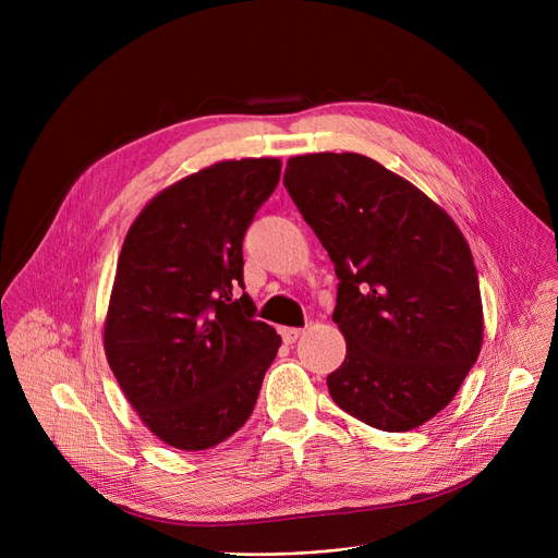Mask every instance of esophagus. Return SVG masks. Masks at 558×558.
I'll return each mask as SVG.
<instances>
[{
  "label": "esophagus",
  "mask_w": 558,
  "mask_h": 558,
  "mask_svg": "<svg viewBox=\"0 0 558 558\" xmlns=\"http://www.w3.org/2000/svg\"><path fill=\"white\" fill-rule=\"evenodd\" d=\"M303 335L301 328H280V337L284 343H294Z\"/></svg>",
  "instance_id": "esophagus-1"
}]
</instances>
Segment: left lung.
<instances>
[{
  "mask_svg": "<svg viewBox=\"0 0 558 558\" xmlns=\"http://www.w3.org/2000/svg\"><path fill=\"white\" fill-rule=\"evenodd\" d=\"M335 262L345 360L328 391L345 414L414 429L477 362L480 278L461 230L421 190L360 154L289 158L282 179Z\"/></svg>",
  "mask_w": 558,
  "mask_h": 558,
  "instance_id": "1",
  "label": "left lung"
}]
</instances>
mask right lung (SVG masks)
I'll return each mask as SVG.
<instances>
[{
    "instance_id": "add662e5",
    "label": "right lung",
    "mask_w": 558,
    "mask_h": 558,
    "mask_svg": "<svg viewBox=\"0 0 558 558\" xmlns=\"http://www.w3.org/2000/svg\"><path fill=\"white\" fill-rule=\"evenodd\" d=\"M280 160L217 162L160 192L131 226L110 296L108 364L144 425L179 450L238 432L280 348L244 291L242 244Z\"/></svg>"
}]
</instances>
